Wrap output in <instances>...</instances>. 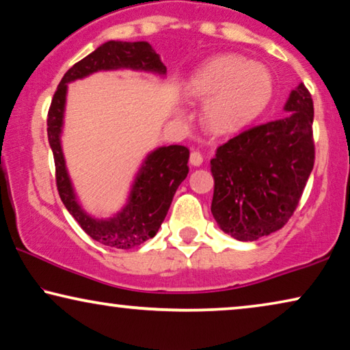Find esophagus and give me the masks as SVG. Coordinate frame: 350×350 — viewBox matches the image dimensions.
<instances>
[{
    "mask_svg": "<svg viewBox=\"0 0 350 350\" xmlns=\"http://www.w3.org/2000/svg\"><path fill=\"white\" fill-rule=\"evenodd\" d=\"M201 163H202V155L200 154V150L191 149V152H190V165L200 166Z\"/></svg>",
    "mask_w": 350,
    "mask_h": 350,
    "instance_id": "34e87169",
    "label": "esophagus"
}]
</instances>
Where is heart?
<instances>
[{"label": "heart", "mask_w": 350, "mask_h": 350, "mask_svg": "<svg viewBox=\"0 0 350 350\" xmlns=\"http://www.w3.org/2000/svg\"><path fill=\"white\" fill-rule=\"evenodd\" d=\"M190 96L207 100L202 121L212 133L242 129L265 107L272 92L269 70L241 56H218L201 67L189 83Z\"/></svg>", "instance_id": "obj_1"}]
</instances>
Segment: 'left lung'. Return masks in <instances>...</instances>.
Wrapping results in <instances>:
<instances>
[{"label":"left lung","instance_id":"8db88e82","mask_svg":"<svg viewBox=\"0 0 350 350\" xmlns=\"http://www.w3.org/2000/svg\"><path fill=\"white\" fill-rule=\"evenodd\" d=\"M284 111L221 144L211 160L212 215L237 241H258L283 228L314 166V108L304 83L289 94Z\"/></svg>","mask_w":350,"mask_h":350}]
</instances>
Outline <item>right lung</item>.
<instances>
[{"instance_id":"right-lung-1","label":"right lung","mask_w":350,"mask_h":350,"mask_svg":"<svg viewBox=\"0 0 350 350\" xmlns=\"http://www.w3.org/2000/svg\"><path fill=\"white\" fill-rule=\"evenodd\" d=\"M132 69L166 75V66L148 42L108 40L78 61L66 72L56 90L46 119V133L53 152L56 187L61 201L88 236L102 245L129 250L138 247L157 234L163 223L173 196L180 182L189 174L190 150L173 144L157 148L148 154L135 177L127 204L109 218H96L85 212L77 200L74 185L67 173L61 148V132L64 124L67 85L81 80L98 70Z\"/></svg>"}]
</instances>
